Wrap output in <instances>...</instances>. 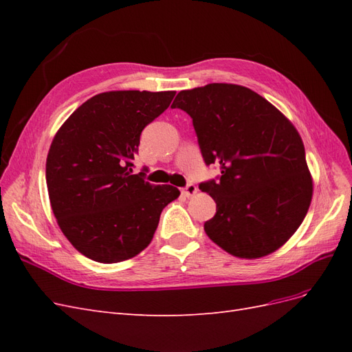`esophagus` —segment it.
Wrapping results in <instances>:
<instances>
[{
	"mask_svg": "<svg viewBox=\"0 0 352 352\" xmlns=\"http://www.w3.org/2000/svg\"><path fill=\"white\" fill-rule=\"evenodd\" d=\"M182 194L185 197H192L194 194H197V186L194 184H188L184 189H182Z\"/></svg>",
	"mask_w": 352,
	"mask_h": 352,
	"instance_id": "obj_1",
	"label": "esophagus"
}]
</instances>
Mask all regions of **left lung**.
I'll use <instances>...</instances> for the list:
<instances>
[{
  "label": "left lung",
  "mask_w": 352,
  "mask_h": 352,
  "mask_svg": "<svg viewBox=\"0 0 352 352\" xmlns=\"http://www.w3.org/2000/svg\"><path fill=\"white\" fill-rule=\"evenodd\" d=\"M172 109L192 119L207 166L220 175L199 184L216 201L208 238L241 258L264 257L302 223L313 195L305 150L294 124L261 95L239 85L180 91Z\"/></svg>",
  "instance_id": "obj_1"
}]
</instances>
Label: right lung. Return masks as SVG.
Here are the masks:
<instances>
[{
    "instance_id": "1",
    "label": "right lung",
    "mask_w": 352,
    "mask_h": 352,
    "mask_svg": "<svg viewBox=\"0 0 352 352\" xmlns=\"http://www.w3.org/2000/svg\"><path fill=\"white\" fill-rule=\"evenodd\" d=\"M175 91H111L83 102L60 127L47 157L52 212L70 243L98 263L135 257L151 242L163 208L179 197L153 185L133 160L146 124Z\"/></svg>"
}]
</instances>
